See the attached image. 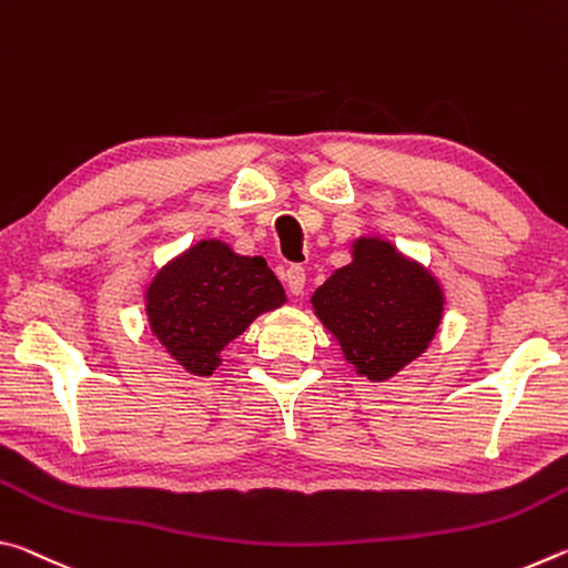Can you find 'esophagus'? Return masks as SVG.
<instances>
[{
  "label": "esophagus",
  "instance_id": "esophagus-1",
  "mask_svg": "<svg viewBox=\"0 0 568 568\" xmlns=\"http://www.w3.org/2000/svg\"><path fill=\"white\" fill-rule=\"evenodd\" d=\"M285 285L291 295H303L305 291V271L301 265H291L285 271Z\"/></svg>",
  "mask_w": 568,
  "mask_h": 568
}]
</instances>
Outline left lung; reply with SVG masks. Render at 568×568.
I'll return each instance as SVG.
<instances>
[{"label":"left lung","instance_id":"obj_1","mask_svg":"<svg viewBox=\"0 0 568 568\" xmlns=\"http://www.w3.org/2000/svg\"><path fill=\"white\" fill-rule=\"evenodd\" d=\"M323 328L358 376L390 381L430 348L446 311V293L426 265L381 235L351 243V263L311 295Z\"/></svg>","mask_w":568,"mask_h":568}]
</instances>
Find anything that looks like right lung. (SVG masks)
<instances>
[{"label": "right lung", "instance_id": "right-lung-1", "mask_svg": "<svg viewBox=\"0 0 568 568\" xmlns=\"http://www.w3.org/2000/svg\"><path fill=\"white\" fill-rule=\"evenodd\" d=\"M287 301L263 257L237 255L223 240H197L152 275L148 325L172 361L207 378L223 365L225 345L257 315Z\"/></svg>", "mask_w": 568, "mask_h": 568}]
</instances>
